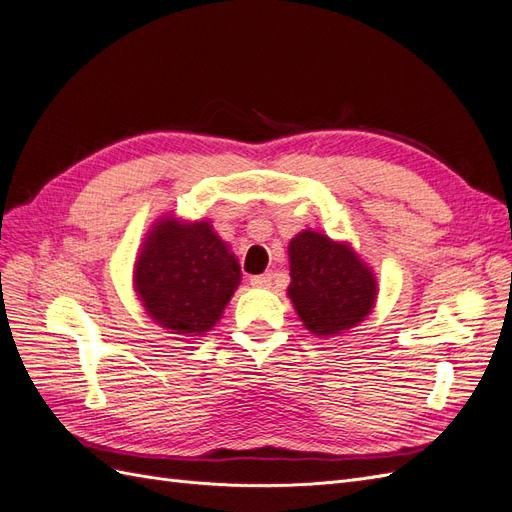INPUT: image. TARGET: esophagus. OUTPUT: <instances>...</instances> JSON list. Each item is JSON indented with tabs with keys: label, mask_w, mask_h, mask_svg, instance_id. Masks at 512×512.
<instances>
[{
	"label": "esophagus",
	"mask_w": 512,
	"mask_h": 512,
	"mask_svg": "<svg viewBox=\"0 0 512 512\" xmlns=\"http://www.w3.org/2000/svg\"><path fill=\"white\" fill-rule=\"evenodd\" d=\"M250 284L256 288H267L271 286V273H260V275H252Z\"/></svg>",
	"instance_id": "1"
}]
</instances>
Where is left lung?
Returning <instances> with one entry per match:
<instances>
[{
	"label": "left lung",
	"instance_id": "8db88e82",
	"mask_svg": "<svg viewBox=\"0 0 512 512\" xmlns=\"http://www.w3.org/2000/svg\"><path fill=\"white\" fill-rule=\"evenodd\" d=\"M288 254V294L309 331L320 337L337 335L371 312L376 280L348 245L305 230L290 241Z\"/></svg>",
	"mask_w": 512,
	"mask_h": 512
}]
</instances>
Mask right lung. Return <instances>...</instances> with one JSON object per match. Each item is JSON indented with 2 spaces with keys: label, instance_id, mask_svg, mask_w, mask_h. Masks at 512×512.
Masks as SVG:
<instances>
[{
  "label": "right lung",
  "instance_id": "obj_1",
  "mask_svg": "<svg viewBox=\"0 0 512 512\" xmlns=\"http://www.w3.org/2000/svg\"><path fill=\"white\" fill-rule=\"evenodd\" d=\"M239 280L235 256L209 222H158L134 269V286L147 314L166 329L190 335L218 322Z\"/></svg>",
  "mask_w": 512,
  "mask_h": 512
}]
</instances>
